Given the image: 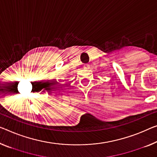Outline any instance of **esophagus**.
<instances>
[{"mask_svg":"<svg viewBox=\"0 0 157 157\" xmlns=\"http://www.w3.org/2000/svg\"><path fill=\"white\" fill-rule=\"evenodd\" d=\"M83 68H84V69H88L89 68H90V66H89V64H84Z\"/></svg>","mask_w":157,"mask_h":157,"instance_id":"1","label":"esophagus"}]
</instances>
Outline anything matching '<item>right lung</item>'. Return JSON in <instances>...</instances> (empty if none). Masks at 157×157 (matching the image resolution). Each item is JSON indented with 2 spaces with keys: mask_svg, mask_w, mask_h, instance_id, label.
<instances>
[{
  "mask_svg": "<svg viewBox=\"0 0 157 157\" xmlns=\"http://www.w3.org/2000/svg\"><path fill=\"white\" fill-rule=\"evenodd\" d=\"M43 88H45V89H48V88H46V86H43V87H42V88H41V89H40V90H42V89H43Z\"/></svg>",
  "mask_w": 157,
  "mask_h": 157,
  "instance_id": "right-lung-1",
  "label": "right lung"
}]
</instances>
